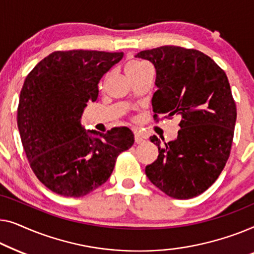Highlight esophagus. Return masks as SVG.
<instances>
[{
    "mask_svg": "<svg viewBox=\"0 0 254 254\" xmlns=\"http://www.w3.org/2000/svg\"><path fill=\"white\" fill-rule=\"evenodd\" d=\"M134 141L137 142V144H141V142L145 141V137L139 133V132H134Z\"/></svg>",
    "mask_w": 254,
    "mask_h": 254,
    "instance_id": "esophagus-1",
    "label": "esophagus"
}]
</instances>
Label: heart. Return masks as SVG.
Listing matches in <instances>:
<instances>
[{"instance_id": "1", "label": "heart", "mask_w": 254, "mask_h": 254, "mask_svg": "<svg viewBox=\"0 0 254 254\" xmlns=\"http://www.w3.org/2000/svg\"><path fill=\"white\" fill-rule=\"evenodd\" d=\"M146 66L145 64H142L140 62H137V61H132V62H128L127 65H126V74H128V73H133V72H137V71H139L140 69H142V67Z\"/></svg>"}]
</instances>
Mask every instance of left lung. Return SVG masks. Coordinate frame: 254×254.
<instances>
[{
	"label": "left lung",
	"instance_id": "8db88e82",
	"mask_svg": "<svg viewBox=\"0 0 254 254\" xmlns=\"http://www.w3.org/2000/svg\"><path fill=\"white\" fill-rule=\"evenodd\" d=\"M135 57L155 67L154 117L181 119L176 139L161 144L149 138L159 156L146 166V176L169 197H197L217 180L230 154L237 113L227 74L195 49L162 46Z\"/></svg>",
	"mask_w": 254,
	"mask_h": 254
}]
</instances>
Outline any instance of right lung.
Listing matches in <instances>:
<instances>
[{"mask_svg":"<svg viewBox=\"0 0 254 254\" xmlns=\"http://www.w3.org/2000/svg\"><path fill=\"white\" fill-rule=\"evenodd\" d=\"M123 53L54 52L28 73L20 91L17 124L38 180L64 197H83L112 175L117 156L133 145L130 128L86 131L80 120L96 101L98 84Z\"/></svg>","mask_w":254,"mask_h":254,"instance_id":"add662e5","label":"right lung"}]
</instances>
